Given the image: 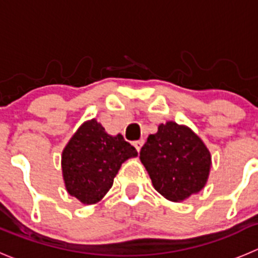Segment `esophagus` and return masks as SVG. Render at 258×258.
I'll list each match as a JSON object with an SVG mask.
<instances>
[{
  "instance_id": "obj_1",
  "label": "esophagus",
  "mask_w": 258,
  "mask_h": 258,
  "mask_svg": "<svg viewBox=\"0 0 258 258\" xmlns=\"http://www.w3.org/2000/svg\"><path fill=\"white\" fill-rule=\"evenodd\" d=\"M144 145V140H137V141H134V146L136 148L137 151H140L141 148H143Z\"/></svg>"
}]
</instances>
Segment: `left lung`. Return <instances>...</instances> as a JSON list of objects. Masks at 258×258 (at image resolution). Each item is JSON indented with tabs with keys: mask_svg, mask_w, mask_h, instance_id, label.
Returning <instances> with one entry per match:
<instances>
[{
	"mask_svg": "<svg viewBox=\"0 0 258 258\" xmlns=\"http://www.w3.org/2000/svg\"><path fill=\"white\" fill-rule=\"evenodd\" d=\"M140 159L156 191L182 201L205 186L211 156L197 135L175 122L160 124L141 148Z\"/></svg>",
	"mask_w": 258,
	"mask_h": 258,
	"instance_id": "obj_1",
	"label": "left lung"
}]
</instances>
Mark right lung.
I'll list each match as a JSON object with an SVG mask.
<instances>
[{"mask_svg":"<svg viewBox=\"0 0 258 258\" xmlns=\"http://www.w3.org/2000/svg\"><path fill=\"white\" fill-rule=\"evenodd\" d=\"M136 155V149L122 135L110 136L95 119L85 122L62 153L67 192L88 205L100 201L122 163Z\"/></svg>","mask_w":258,"mask_h":258,"instance_id":"right-lung-1","label":"right lung"}]
</instances>
